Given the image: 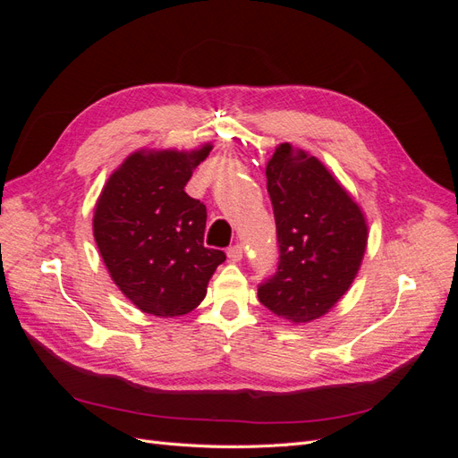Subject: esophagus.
Segmentation results:
<instances>
[{"label": "esophagus", "mask_w": 458, "mask_h": 458, "mask_svg": "<svg viewBox=\"0 0 458 458\" xmlns=\"http://www.w3.org/2000/svg\"><path fill=\"white\" fill-rule=\"evenodd\" d=\"M227 258H229V261H233V263H239V261L242 259V246H241V244L231 246L229 250H227Z\"/></svg>", "instance_id": "esophagus-1"}]
</instances>
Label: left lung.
Instances as JSON below:
<instances>
[{
	"instance_id": "8db88e82",
	"label": "left lung",
	"mask_w": 458,
	"mask_h": 458,
	"mask_svg": "<svg viewBox=\"0 0 458 458\" xmlns=\"http://www.w3.org/2000/svg\"><path fill=\"white\" fill-rule=\"evenodd\" d=\"M266 175L281 256L258 298L276 317L310 323L352 286L367 250V221L350 192L306 150L281 143Z\"/></svg>"
}]
</instances>
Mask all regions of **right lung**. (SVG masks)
<instances>
[{"mask_svg":"<svg viewBox=\"0 0 458 458\" xmlns=\"http://www.w3.org/2000/svg\"><path fill=\"white\" fill-rule=\"evenodd\" d=\"M212 143L195 150L141 148L110 174L93 237L114 284L143 313L179 317L206 296L225 254L204 246L206 206L185 185Z\"/></svg>","mask_w":458,"mask_h":458,"instance_id":"obj_1","label":"right lung"}]
</instances>
